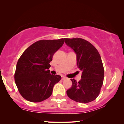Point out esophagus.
I'll return each instance as SVG.
<instances>
[{
    "instance_id": "1",
    "label": "esophagus",
    "mask_w": 124,
    "mask_h": 124,
    "mask_svg": "<svg viewBox=\"0 0 124 124\" xmlns=\"http://www.w3.org/2000/svg\"><path fill=\"white\" fill-rule=\"evenodd\" d=\"M67 79V77H65V76H62V81L65 80V79Z\"/></svg>"
}]
</instances>
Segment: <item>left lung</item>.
Masks as SVG:
<instances>
[{"label": "left lung", "mask_w": 124, "mask_h": 124, "mask_svg": "<svg viewBox=\"0 0 124 124\" xmlns=\"http://www.w3.org/2000/svg\"><path fill=\"white\" fill-rule=\"evenodd\" d=\"M65 42L77 55V65L82 71L81 79H71L72 86L67 91L70 99L87 103L96 99L103 84L104 71L101 57L91 43L82 38H65Z\"/></svg>", "instance_id": "left-lung-1"}]
</instances>
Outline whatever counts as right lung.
Masks as SVG:
<instances>
[{
  "label": "right lung",
  "mask_w": 124,
  "mask_h": 124,
  "mask_svg": "<svg viewBox=\"0 0 124 124\" xmlns=\"http://www.w3.org/2000/svg\"><path fill=\"white\" fill-rule=\"evenodd\" d=\"M64 39L38 40L25 50L18 59L15 81L21 96L31 102H40L51 95L60 76L50 74L54 54L63 45Z\"/></svg>",
  "instance_id": "obj_1"
}]
</instances>
